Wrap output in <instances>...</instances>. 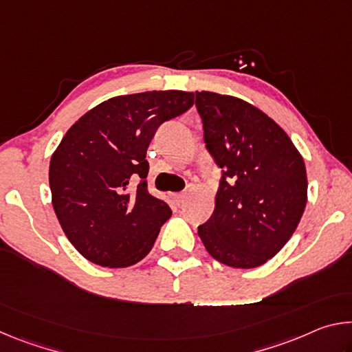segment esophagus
I'll list each match as a JSON object with an SVG mask.
<instances>
[{
    "mask_svg": "<svg viewBox=\"0 0 352 352\" xmlns=\"http://www.w3.org/2000/svg\"><path fill=\"white\" fill-rule=\"evenodd\" d=\"M184 195H186L184 192H177V194H174V199H175L177 204H182L183 199H184Z\"/></svg>",
    "mask_w": 352,
    "mask_h": 352,
    "instance_id": "1",
    "label": "esophagus"
}]
</instances>
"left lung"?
I'll return each instance as SVG.
<instances>
[{"mask_svg": "<svg viewBox=\"0 0 352 352\" xmlns=\"http://www.w3.org/2000/svg\"><path fill=\"white\" fill-rule=\"evenodd\" d=\"M208 153L220 168L216 206L199 226L214 259L254 269L295 233L307 201L306 166L265 113L217 93H195Z\"/></svg>", "mask_w": 352, "mask_h": 352, "instance_id": "1", "label": "left lung"}]
</instances>
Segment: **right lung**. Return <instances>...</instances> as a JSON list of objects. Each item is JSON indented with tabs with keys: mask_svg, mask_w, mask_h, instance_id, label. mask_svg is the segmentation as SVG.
<instances>
[{
	"mask_svg": "<svg viewBox=\"0 0 352 352\" xmlns=\"http://www.w3.org/2000/svg\"><path fill=\"white\" fill-rule=\"evenodd\" d=\"M192 104V93L175 90L111 98L63 136L50 164L52 206L83 258L118 269L151 252L172 211L147 190V147Z\"/></svg>",
	"mask_w": 352,
	"mask_h": 352,
	"instance_id": "right-lung-1",
	"label": "right lung"
}]
</instances>
